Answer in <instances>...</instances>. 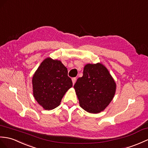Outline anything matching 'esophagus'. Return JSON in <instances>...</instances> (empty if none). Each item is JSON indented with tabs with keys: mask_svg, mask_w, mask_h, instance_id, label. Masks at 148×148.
<instances>
[{
	"mask_svg": "<svg viewBox=\"0 0 148 148\" xmlns=\"http://www.w3.org/2000/svg\"><path fill=\"white\" fill-rule=\"evenodd\" d=\"M72 81H73V84H75V81H76V78H75V77H74V78L72 79Z\"/></svg>",
	"mask_w": 148,
	"mask_h": 148,
	"instance_id": "esophagus-1",
	"label": "esophagus"
}]
</instances>
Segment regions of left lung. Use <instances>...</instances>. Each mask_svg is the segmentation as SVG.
Returning a JSON list of instances; mask_svg holds the SVG:
<instances>
[{"label":"left lung","instance_id":"left-lung-1","mask_svg":"<svg viewBox=\"0 0 148 148\" xmlns=\"http://www.w3.org/2000/svg\"><path fill=\"white\" fill-rule=\"evenodd\" d=\"M116 82L103 64L85 65L82 77L74 88L80 106L91 113H98L107 107L114 97Z\"/></svg>","mask_w":148,"mask_h":148}]
</instances>
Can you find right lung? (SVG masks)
<instances>
[{
    "label": "right lung",
    "mask_w": 148,
    "mask_h": 148,
    "mask_svg": "<svg viewBox=\"0 0 148 148\" xmlns=\"http://www.w3.org/2000/svg\"><path fill=\"white\" fill-rule=\"evenodd\" d=\"M67 69L60 60L44 59L32 77L33 97L38 104L50 110L60 104L66 92L73 86Z\"/></svg>",
    "instance_id": "right-lung-1"
}]
</instances>
